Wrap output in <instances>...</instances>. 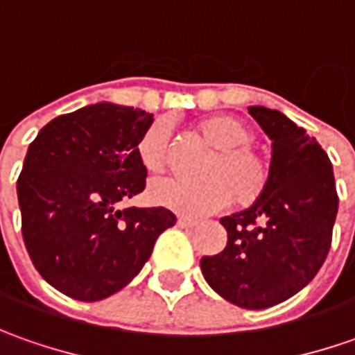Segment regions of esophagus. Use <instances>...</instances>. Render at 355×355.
Returning <instances> with one entry per match:
<instances>
[{"label": "esophagus", "mask_w": 355, "mask_h": 355, "mask_svg": "<svg viewBox=\"0 0 355 355\" xmlns=\"http://www.w3.org/2000/svg\"><path fill=\"white\" fill-rule=\"evenodd\" d=\"M178 225L182 227V229H193V227L198 225V221L189 219V217H178Z\"/></svg>", "instance_id": "1"}]
</instances>
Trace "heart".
<instances>
[{"mask_svg": "<svg viewBox=\"0 0 355 355\" xmlns=\"http://www.w3.org/2000/svg\"><path fill=\"white\" fill-rule=\"evenodd\" d=\"M198 132L209 144L211 156L199 170V182L156 180L148 187V198L157 207L199 217L217 211L229 201L235 207H251L265 196L270 184V162L252 146L254 130L233 114L201 118ZM138 159L146 171L159 173L170 166L171 126L157 120L138 142Z\"/></svg>", "mask_w": 355, "mask_h": 355, "instance_id": "heart-1", "label": "heart"}]
</instances>
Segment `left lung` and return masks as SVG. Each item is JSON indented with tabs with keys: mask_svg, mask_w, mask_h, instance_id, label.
I'll use <instances>...</instances> for the list:
<instances>
[{
	"mask_svg": "<svg viewBox=\"0 0 355 355\" xmlns=\"http://www.w3.org/2000/svg\"><path fill=\"white\" fill-rule=\"evenodd\" d=\"M272 140L270 184L249 209L221 219L227 247L201 259L203 277L225 300L249 310L302 291L324 265L338 213L328 154L279 110L251 106Z\"/></svg>",
	"mask_w": 355,
	"mask_h": 355,
	"instance_id": "left-lung-1",
	"label": "left lung"
}]
</instances>
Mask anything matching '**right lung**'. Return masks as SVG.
I'll use <instances>...</instances> for the list:
<instances>
[{
  "instance_id": "1",
  "label": "right lung",
  "mask_w": 355,
  "mask_h": 355,
  "mask_svg": "<svg viewBox=\"0 0 355 355\" xmlns=\"http://www.w3.org/2000/svg\"><path fill=\"white\" fill-rule=\"evenodd\" d=\"M152 122L140 108L92 104L51 120L29 144L17 178L21 233L59 293L83 302L118 293L175 225L166 207H116L146 187L138 142Z\"/></svg>"
}]
</instances>
